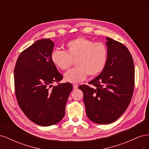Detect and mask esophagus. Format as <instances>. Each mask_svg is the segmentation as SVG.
<instances>
[{"label":"esophagus","mask_w":149,"mask_h":149,"mask_svg":"<svg viewBox=\"0 0 149 149\" xmlns=\"http://www.w3.org/2000/svg\"><path fill=\"white\" fill-rule=\"evenodd\" d=\"M73 88L74 89H78V85L77 84H73Z\"/></svg>","instance_id":"34e87169"}]
</instances>
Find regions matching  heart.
<instances>
[{"mask_svg": "<svg viewBox=\"0 0 149 149\" xmlns=\"http://www.w3.org/2000/svg\"><path fill=\"white\" fill-rule=\"evenodd\" d=\"M66 51L53 49L51 53V60L58 69L65 71L73 65L74 69L65 74L66 81L77 83L84 80L87 76H97L105 68L107 58V48L102 42H94L93 40L79 37L68 42Z\"/></svg>", "mask_w": 149, "mask_h": 149, "instance_id": "1", "label": "heart"}]
</instances>
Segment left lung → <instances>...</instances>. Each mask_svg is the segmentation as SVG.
Returning <instances> with one entry per match:
<instances>
[{
  "label": "left lung",
  "instance_id": "8db88e82",
  "mask_svg": "<svg viewBox=\"0 0 149 149\" xmlns=\"http://www.w3.org/2000/svg\"><path fill=\"white\" fill-rule=\"evenodd\" d=\"M107 58L105 68L96 78L78 87L83 93L88 118L99 124L113 123L123 115L133 95L134 61L127 48L106 37Z\"/></svg>",
  "mask_w": 149,
  "mask_h": 149
}]
</instances>
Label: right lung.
I'll return each mask as SVG.
<instances>
[{"label":"right lung","mask_w":149,"mask_h":149,"mask_svg":"<svg viewBox=\"0 0 149 149\" xmlns=\"http://www.w3.org/2000/svg\"><path fill=\"white\" fill-rule=\"evenodd\" d=\"M54 43L49 38L36 41L22 52L14 69L18 104L25 115L36 124L49 126L63 118L73 86L59 83L63 76L51 60ZM55 82L56 86L52 84Z\"/></svg>","instance_id":"obj_1"}]
</instances>
